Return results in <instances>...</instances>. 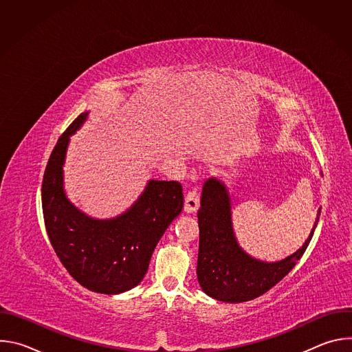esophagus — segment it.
<instances>
[{
    "label": "esophagus",
    "instance_id": "obj_1",
    "mask_svg": "<svg viewBox=\"0 0 352 352\" xmlns=\"http://www.w3.org/2000/svg\"><path fill=\"white\" fill-rule=\"evenodd\" d=\"M199 204H200V196H199V192L196 189H190L186 196H185V205H184V209L186 213H193L197 210L199 208Z\"/></svg>",
    "mask_w": 352,
    "mask_h": 352
}]
</instances>
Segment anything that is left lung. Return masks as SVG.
I'll use <instances>...</instances> for the list:
<instances>
[{
	"mask_svg": "<svg viewBox=\"0 0 352 352\" xmlns=\"http://www.w3.org/2000/svg\"><path fill=\"white\" fill-rule=\"evenodd\" d=\"M230 197L224 185L212 178L204 185L199 220L197 280L202 289L223 302H246L281 281L302 258L319 217L304 246L284 261L265 263L248 256L238 246L232 227ZM320 210L318 216H320Z\"/></svg>",
	"mask_w": 352,
	"mask_h": 352,
	"instance_id": "obj_1",
	"label": "left lung"
}]
</instances>
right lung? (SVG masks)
<instances>
[{
	"instance_id": "add662e5",
	"label": "right lung",
	"mask_w": 352,
	"mask_h": 352,
	"mask_svg": "<svg viewBox=\"0 0 352 352\" xmlns=\"http://www.w3.org/2000/svg\"><path fill=\"white\" fill-rule=\"evenodd\" d=\"M82 113L60 136L41 185L44 226L63 266L85 288L120 294L144 277L153 250L184 205L177 181H150L138 202L113 220H93L65 197L63 164L69 135L86 120Z\"/></svg>"
}]
</instances>
